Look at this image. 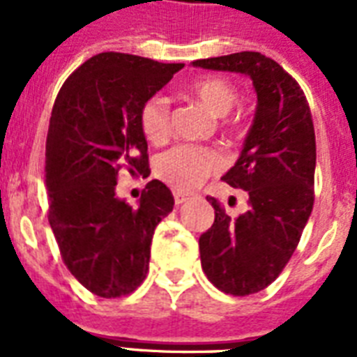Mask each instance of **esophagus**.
<instances>
[{
	"label": "esophagus",
	"instance_id": "obj_1",
	"mask_svg": "<svg viewBox=\"0 0 357 357\" xmlns=\"http://www.w3.org/2000/svg\"><path fill=\"white\" fill-rule=\"evenodd\" d=\"M189 200V195H185V192H174V204L176 206H181V204H185V202Z\"/></svg>",
	"mask_w": 357,
	"mask_h": 357
}]
</instances>
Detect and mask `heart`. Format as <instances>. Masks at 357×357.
Returning a JSON list of instances; mask_svg holds the SVG:
<instances>
[{
    "mask_svg": "<svg viewBox=\"0 0 357 357\" xmlns=\"http://www.w3.org/2000/svg\"><path fill=\"white\" fill-rule=\"evenodd\" d=\"M187 92L217 116L228 114L238 100L237 89L220 77H202L192 81ZM139 126L148 142H165L170 133V107L167 100L161 96L146 100L139 111ZM220 167L222 157L217 151L183 144L159 155L155 161V174L161 181L176 190H192Z\"/></svg>",
    "mask_w": 357,
    "mask_h": 357,
    "instance_id": "1",
    "label": "heart"
}]
</instances>
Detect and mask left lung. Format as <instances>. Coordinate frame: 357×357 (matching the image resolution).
I'll use <instances>...</instances> for the list:
<instances>
[{
  "label": "left lung",
  "instance_id": "1",
  "mask_svg": "<svg viewBox=\"0 0 357 357\" xmlns=\"http://www.w3.org/2000/svg\"><path fill=\"white\" fill-rule=\"evenodd\" d=\"M192 66L248 75L257 92L243 151L222 176L248 192V211L231 218L209 196L215 222L202 234L200 257L222 293H259L282 274L313 209L317 146L310 105L298 83L257 52L200 59Z\"/></svg>",
  "mask_w": 357,
  "mask_h": 357
}]
</instances>
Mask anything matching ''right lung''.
<instances>
[{
	"label": "right lung",
	"mask_w": 357,
	"mask_h": 357,
	"mask_svg": "<svg viewBox=\"0 0 357 357\" xmlns=\"http://www.w3.org/2000/svg\"><path fill=\"white\" fill-rule=\"evenodd\" d=\"M181 63L98 53L64 81L46 140L47 220L64 265L102 298H120L144 282L155 226L172 211L167 185L151 179L139 207L116 198L120 168L148 176V142L139 126L146 100Z\"/></svg>",
	"instance_id": "right-lung-1"
}]
</instances>
